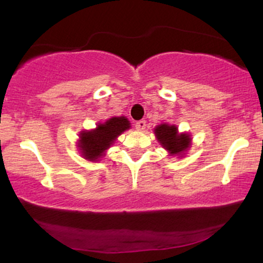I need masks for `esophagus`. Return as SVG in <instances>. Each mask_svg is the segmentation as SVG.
<instances>
[{"mask_svg": "<svg viewBox=\"0 0 263 263\" xmlns=\"http://www.w3.org/2000/svg\"><path fill=\"white\" fill-rule=\"evenodd\" d=\"M135 127H136V129H138V130H143V129L146 128V121H139V122H136Z\"/></svg>", "mask_w": 263, "mask_h": 263, "instance_id": "esophagus-1", "label": "esophagus"}]
</instances>
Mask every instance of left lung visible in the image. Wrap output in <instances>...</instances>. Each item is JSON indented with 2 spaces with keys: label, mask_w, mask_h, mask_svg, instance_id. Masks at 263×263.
<instances>
[{
  "label": "left lung",
  "mask_w": 263,
  "mask_h": 263,
  "mask_svg": "<svg viewBox=\"0 0 263 263\" xmlns=\"http://www.w3.org/2000/svg\"><path fill=\"white\" fill-rule=\"evenodd\" d=\"M154 135L158 142L170 156L182 158L192 147V135L189 133H179L175 124L161 123L154 128Z\"/></svg>",
  "instance_id": "left-lung-1"
}]
</instances>
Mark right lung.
Returning a JSON list of instances; mask_svg holds the SVG:
<instances>
[{
  "instance_id": "add662e5",
  "label": "right lung",
  "mask_w": 263,
  "mask_h": 263,
  "mask_svg": "<svg viewBox=\"0 0 263 263\" xmlns=\"http://www.w3.org/2000/svg\"><path fill=\"white\" fill-rule=\"evenodd\" d=\"M130 121L125 116H115L106 120L104 123H98L95 129L81 130L79 133L77 142L81 157L92 163L100 161L118 136L130 129Z\"/></svg>"
}]
</instances>
